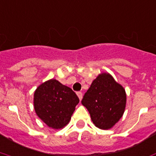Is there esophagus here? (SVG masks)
<instances>
[{"label": "esophagus", "mask_w": 156, "mask_h": 156, "mask_svg": "<svg viewBox=\"0 0 156 156\" xmlns=\"http://www.w3.org/2000/svg\"><path fill=\"white\" fill-rule=\"evenodd\" d=\"M77 95H78L79 100L81 101L82 98H83V93H81V92H78V93H77Z\"/></svg>", "instance_id": "1"}]
</instances>
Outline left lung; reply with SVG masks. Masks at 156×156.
<instances>
[{"label": "left lung", "mask_w": 156, "mask_h": 156, "mask_svg": "<svg viewBox=\"0 0 156 156\" xmlns=\"http://www.w3.org/2000/svg\"><path fill=\"white\" fill-rule=\"evenodd\" d=\"M93 124L101 130L112 128L125 112L126 93L124 87L108 73H101L94 79L83 96Z\"/></svg>", "instance_id": "1"}]
</instances>
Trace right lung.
<instances>
[{"mask_svg":"<svg viewBox=\"0 0 156 156\" xmlns=\"http://www.w3.org/2000/svg\"><path fill=\"white\" fill-rule=\"evenodd\" d=\"M78 102L76 93L56 79L41 83L34 93L35 113L49 127L55 130L69 124Z\"/></svg>","mask_w":156,"mask_h":156,"instance_id":"add662e5","label":"right lung"}]
</instances>
